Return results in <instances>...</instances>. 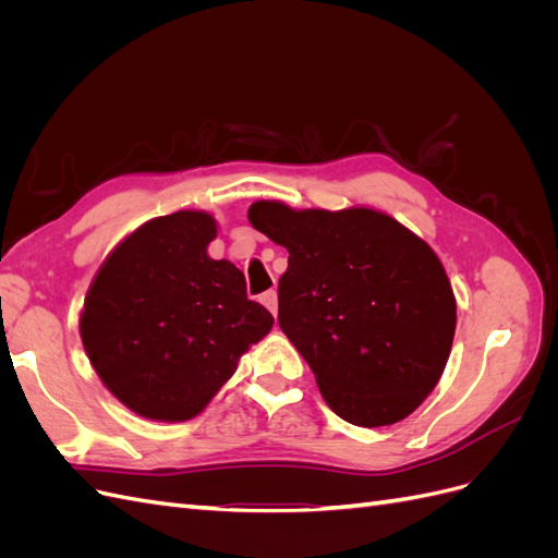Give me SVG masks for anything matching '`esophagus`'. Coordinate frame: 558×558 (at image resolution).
Wrapping results in <instances>:
<instances>
[{
  "instance_id": "esophagus-1",
  "label": "esophagus",
  "mask_w": 558,
  "mask_h": 558,
  "mask_svg": "<svg viewBox=\"0 0 558 558\" xmlns=\"http://www.w3.org/2000/svg\"><path fill=\"white\" fill-rule=\"evenodd\" d=\"M260 302L263 305L272 312V316H277V312H279V298H277V291H265L263 295H260Z\"/></svg>"
}]
</instances>
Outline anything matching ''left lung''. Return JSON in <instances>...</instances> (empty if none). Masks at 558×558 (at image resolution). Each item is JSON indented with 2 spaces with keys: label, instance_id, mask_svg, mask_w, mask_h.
Instances as JSON below:
<instances>
[{
  "label": "left lung",
  "instance_id": "1",
  "mask_svg": "<svg viewBox=\"0 0 558 558\" xmlns=\"http://www.w3.org/2000/svg\"><path fill=\"white\" fill-rule=\"evenodd\" d=\"M251 226L289 251L279 326L307 361L328 408L353 426H391L440 381L456 298L437 253L369 207H248Z\"/></svg>",
  "mask_w": 558,
  "mask_h": 558
}]
</instances>
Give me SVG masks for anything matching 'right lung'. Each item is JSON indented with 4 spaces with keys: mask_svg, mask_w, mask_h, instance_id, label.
<instances>
[{
    "mask_svg": "<svg viewBox=\"0 0 558 558\" xmlns=\"http://www.w3.org/2000/svg\"><path fill=\"white\" fill-rule=\"evenodd\" d=\"M216 234L202 209L150 218L111 248L83 302L78 332L97 377L148 421L197 416L272 330L234 263L207 253Z\"/></svg>",
    "mask_w": 558,
    "mask_h": 558,
    "instance_id": "obj_1",
    "label": "right lung"
}]
</instances>
